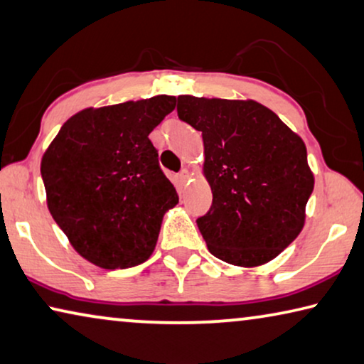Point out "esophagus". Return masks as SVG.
Wrapping results in <instances>:
<instances>
[{"label": "esophagus", "mask_w": 364, "mask_h": 364, "mask_svg": "<svg viewBox=\"0 0 364 364\" xmlns=\"http://www.w3.org/2000/svg\"><path fill=\"white\" fill-rule=\"evenodd\" d=\"M189 178H191V175H189V171H188L186 168H184V170H181L180 173H178V181H180L181 184L188 183Z\"/></svg>", "instance_id": "obj_1"}]
</instances>
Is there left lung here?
I'll return each mask as SVG.
<instances>
[{"mask_svg": "<svg viewBox=\"0 0 364 364\" xmlns=\"http://www.w3.org/2000/svg\"><path fill=\"white\" fill-rule=\"evenodd\" d=\"M176 109L203 132L212 205L196 222L209 251L240 267L272 261L303 230L314 189L303 139L255 100L180 95Z\"/></svg>", "mask_w": 364, "mask_h": 364, "instance_id": "left-lung-1", "label": "left lung"}]
</instances>
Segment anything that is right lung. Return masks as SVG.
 I'll return each instance as SVG.
<instances>
[{"mask_svg":"<svg viewBox=\"0 0 364 364\" xmlns=\"http://www.w3.org/2000/svg\"><path fill=\"white\" fill-rule=\"evenodd\" d=\"M176 99L85 108L69 118L40 164L47 205L80 256L102 269L146 262L176 189L159 165L149 134Z\"/></svg>","mask_w":364,"mask_h":364,"instance_id":"add662e5","label":"right lung"}]
</instances>
